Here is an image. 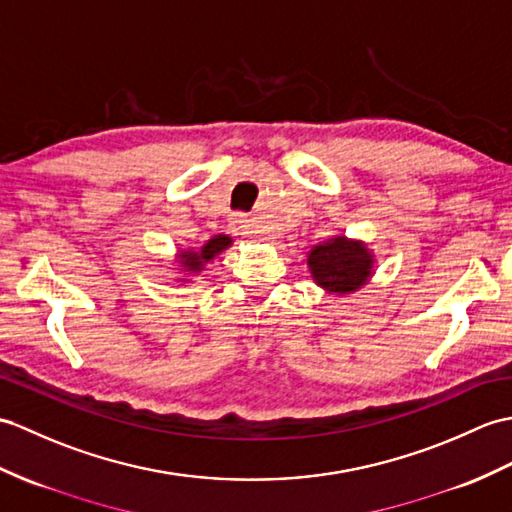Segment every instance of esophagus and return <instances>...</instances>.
Masks as SVG:
<instances>
[{"label":"esophagus","instance_id":"1","mask_svg":"<svg viewBox=\"0 0 512 512\" xmlns=\"http://www.w3.org/2000/svg\"><path fill=\"white\" fill-rule=\"evenodd\" d=\"M229 227H231L233 235H251V233H253L251 218L244 216V213H235V216L231 218Z\"/></svg>","mask_w":512,"mask_h":512}]
</instances>
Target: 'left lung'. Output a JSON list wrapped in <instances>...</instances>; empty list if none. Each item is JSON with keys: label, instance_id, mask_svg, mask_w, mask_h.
I'll use <instances>...</instances> for the list:
<instances>
[{"label": "left lung", "instance_id": "obj_1", "mask_svg": "<svg viewBox=\"0 0 512 512\" xmlns=\"http://www.w3.org/2000/svg\"><path fill=\"white\" fill-rule=\"evenodd\" d=\"M307 266L314 281L329 292L349 294L355 292L371 277L373 255L362 242H351L347 237H334L320 246H314Z\"/></svg>", "mask_w": 512, "mask_h": 512}]
</instances>
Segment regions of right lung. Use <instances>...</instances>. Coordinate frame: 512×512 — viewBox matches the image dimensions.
Wrapping results in <instances>:
<instances>
[{
	"label": "right lung",
	"mask_w": 512,
	"mask_h": 512,
	"mask_svg": "<svg viewBox=\"0 0 512 512\" xmlns=\"http://www.w3.org/2000/svg\"><path fill=\"white\" fill-rule=\"evenodd\" d=\"M227 246H231V237H227V235H216V237H211V240H209L205 246H202L200 251H183V253H181V264H183L187 270L200 272V270H202V264H205V261L213 259L218 253H222Z\"/></svg>",
	"instance_id": "1"
}]
</instances>
